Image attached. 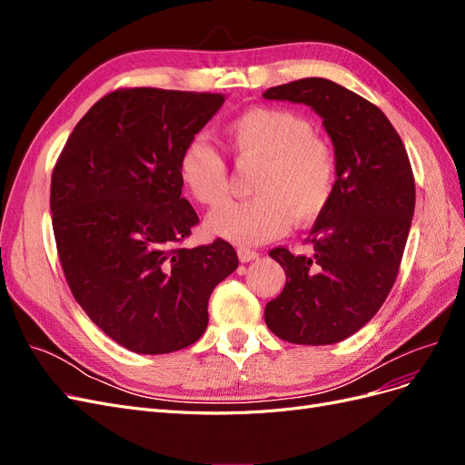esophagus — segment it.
Wrapping results in <instances>:
<instances>
[{"label":"esophagus","instance_id":"obj_1","mask_svg":"<svg viewBox=\"0 0 465 465\" xmlns=\"http://www.w3.org/2000/svg\"><path fill=\"white\" fill-rule=\"evenodd\" d=\"M258 252L256 250H250V248H238V260H241L242 263H248V262H254L258 260Z\"/></svg>","mask_w":465,"mask_h":465}]
</instances>
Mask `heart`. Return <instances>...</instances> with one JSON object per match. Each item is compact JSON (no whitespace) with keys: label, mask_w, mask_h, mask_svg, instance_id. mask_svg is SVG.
I'll list each match as a JSON object with an SVG mask.
<instances>
[{"label":"heart","mask_w":465,"mask_h":465,"mask_svg":"<svg viewBox=\"0 0 465 465\" xmlns=\"http://www.w3.org/2000/svg\"><path fill=\"white\" fill-rule=\"evenodd\" d=\"M223 143L238 163H258L254 198L227 203L207 217V229L236 246H256L306 224L333 198L337 161L326 139L301 114L254 106L223 128ZM182 186L200 205L215 207L229 192L227 166L203 137H192L178 157Z\"/></svg>","instance_id":"1"}]
</instances>
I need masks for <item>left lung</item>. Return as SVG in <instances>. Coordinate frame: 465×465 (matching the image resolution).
<instances>
[{
  "instance_id": "8db88e82",
  "label": "left lung",
  "mask_w": 465,
  "mask_h": 465,
  "mask_svg": "<svg viewBox=\"0 0 465 465\" xmlns=\"http://www.w3.org/2000/svg\"><path fill=\"white\" fill-rule=\"evenodd\" d=\"M263 98L311 106L337 161L333 198L306 238L312 254L270 252L287 283L265 323L289 343L331 345L371 322L396 283L415 211L411 163L384 112L330 79L292 81Z\"/></svg>"
}]
</instances>
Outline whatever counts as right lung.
I'll return each instance as SVG.
<instances>
[{
    "label": "right lung",
    "mask_w": 465,
    "mask_h": 465,
    "mask_svg": "<svg viewBox=\"0 0 465 465\" xmlns=\"http://www.w3.org/2000/svg\"><path fill=\"white\" fill-rule=\"evenodd\" d=\"M223 103L217 93L118 89L79 120L54 166L52 227L67 285L134 353L198 341L211 292L238 267L221 238L180 246L200 219L182 198L178 157Z\"/></svg>",
    "instance_id": "obj_1"
}]
</instances>
